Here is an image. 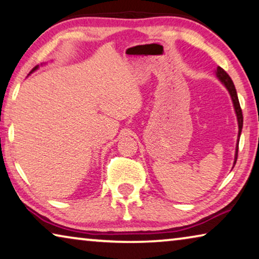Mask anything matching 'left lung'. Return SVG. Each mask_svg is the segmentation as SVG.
Returning a JSON list of instances; mask_svg holds the SVG:
<instances>
[{
    "label": "left lung",
    "mask_w": 259,
    "mask_h": 259,
    "mask_svg": "<svg viewBox=\"0 0 259 259\" xmlns=\"http://www.w3.org/2000/svg\"><path fill=\"white\" fill-rule=\"evenodd\" d=\"M215 75L216 78L219 79L220 82H221L223 86L227 88V91L229 92L231 101H233V106L235 109V113H236V117H237V123H238V136H237V143H236V151H235V159H234V165L233 168L236 164L237 160V152H238V143H240V137H241V133H242V128H243V115H242V109L240 106V101H238V96L236 93V88H235V84L233 82V80L230 79V76L227 74L225 69H222L221 67H218L215 71Z\"/></svg>",
    "instance_id": "1"
}]
</instances>
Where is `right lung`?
<instances>
[{"mask_svg": "<svg viewBox=\"0 0 259 259\" xmlns=\"http://www.w3.org/2000/svg\"><path fill=\"white\" fill-rule=\"evenodd\" d=\"M38 67H39V66H36V67H34V68L32 69V71H31V72H30V74H31V73H32V72H34V71H36V69H38ZM30 74H29V75H30Z\"/></svg>", "mask_w": 259, "mask_h": 259, "instance_id": "1", "label": "right lung"}]
</instances>
